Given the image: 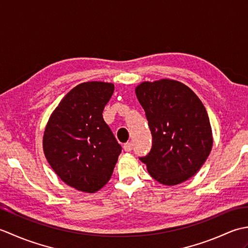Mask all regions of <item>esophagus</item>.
Returning <instances> with one entry per match:
<instances>
[{
  "label": "esophagus",
  "mask_w": 248,
  "mask_h": 248,
  "mask_svg": "<svg viewBox=\"0 0 248 248\" xmlns=\"http://www.w3.org/2000/svg\"><path fill=\"white\" fill-rule=\"evenodd\" d=\"M132 148H133V144L131 143V141H128V143H125L124 145V149L125 150V151H131L132 150Z\"/></svg>",
  "instance_id": "1"
}]
</instances>
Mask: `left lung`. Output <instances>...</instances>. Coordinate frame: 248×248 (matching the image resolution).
<instances>
[{"mask_svg": "<svg viewBox=\"0 0 248 248\" xmlns=\"http://www.w3.org/2000/svg\"><path fill=\"white\" fill-rule=\"evenodd\" d=\"M152 135L149 154L140 157L150 176L165 186L193 177L212 148L207 110L191 88L173 80L143 82L135 89Z\"/></svg>", "mask_w": 248, "mask_h": 248, "instance_id": "1", "label": "left lung"}]
</instances>
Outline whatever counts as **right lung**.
<instances>
[{"label": "right lung", "instance_id": "obj_1", "mask_svg": "<svg viewBox=\"0 0 248 248\" xmlns=\"http://www.w3.org/2000/svg\"><path fill=\"white\" fill-rule=\"evenodd\" d=\"M112 83L86 82L62 99L46 124L44 152L52 170L68 186L94 193L112 176L121 152L103 109Z\"/></svg>", "mask_w": 248, "mask_h": 248}]
</instances>
